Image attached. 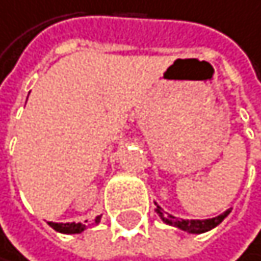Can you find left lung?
<instances>
[{"mask_svg": "<svg viewBox=\"0 0 261 261\" xmlns=\"http://www.w3.org/2000/svg\"><path fill=\"white\" fill-rule=\"evenodd\" d=\"M156 212L160 214L161 219L166 222V224L169 225H174L177 228H181V230H186V232H189V233H202V232H207V230H211V228L214 227H217L222 220H224L228 214H230V211H225L224 214H220V216L217 217H214V219H205V220H179L176 217H172V216H168V217H164V214L161 211V207H158Z\"/></svg>", "mask_w": 261, "mask_h": 261, "instance_id": "1", "label": "left lung"}]
</instances>
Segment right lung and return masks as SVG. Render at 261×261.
<instances>
[{"label": "right lung", "instance_id": "right-lung-1", "mask_svg": "<svg viewBox=\"0 0 261 261\" xmlns=\"http://www.w3.org/2000/svg\"><path fill=\"white\" fill-rule=\"evenodd\" d=\"M100 217L95 219V224H98ZM49 225L54 228V230L61 232V233H80L82 230H85V225L82 224H54V222H49Z\"/></svg>", "mask_w": 261, "mask_h": 261}]
</instances>
